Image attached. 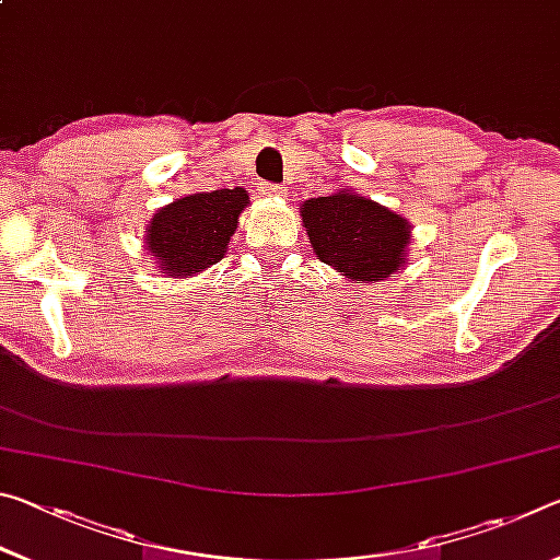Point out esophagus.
I'll return each instance as SVG.
<instances>
[{"label": "esophagus", "mask_w": 560, "mask_h": 560, "mask_svg": "<svg viewBox=\"0 0 560 560\" xmlns=\"http://www.w3.org/2000/svg\"><path fill=\"white\" fill-rule=\"evenodd\" d=\"M259 195H261V197H279V195H283V189H281L279 185L261 183V185H259Z\"/></svg>", "instance_id": "obj_1"}]
</instances>
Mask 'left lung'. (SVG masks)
Listing matches in <instances>:
<instances>
[{"label":"left lung","mask_w":560,"mask_h":560,"mask_svg":"<svg viewBox=\"0 0 560 560\" xmlns=\"http://www.w3.org/2000/svg\"><path fill=\"white\" fill-rule=\"evenodd\" d=\"M301 220L318 259L350 283L385 281L405 264L410 222L353 189L306 200Z\"/></svg>","instance_id":"left-lung-1"}]
</instances>
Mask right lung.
I'll list each match as a JSON object with an SVG mask.
<instances>
[{
	"mask_svg": "<svg viewBox=\"0 0 560 560\" xmlns=\"http://www.w3.org/2000/svg\"><path fill=\"white\" fill-rule=\"evenodd\" d=\"M249 195L244 187L179 197L158 210L145 232V249L160 273L187 279L224 259Z\"/></svg>",
	"mask_w": 560,
	"mask_h": 560,
	"instance_id": "1",
	"label": "right lung"
}]
</instances>
